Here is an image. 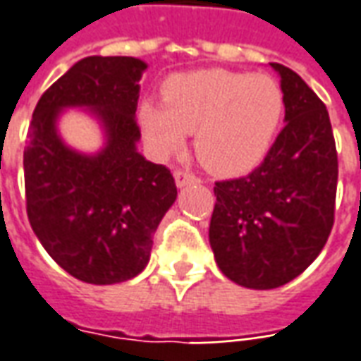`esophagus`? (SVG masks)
Returning <instances> with one entry per match:
<instances>
[{
	"mask_svg": "<svg viewBox=\"0 0 361 361\" xmlns=\"http://www.w3.org/2000/svg\"><path fill=\"white\" fill-rule=\"evenodd\" d=\"M173 178H176V185H178V188H185V185H191V183H197V181H200L193 173H190V171L185 170H178L173 173Z\"/></svg>",
	"mask_w": 361,
	"mask_h": 361,
	"instance_id": "esophagus-1",
	"label": "esophagus"
}]
</instances>
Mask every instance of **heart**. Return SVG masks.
<instances>
[{
    "mask_svg": "<svg viewBox=\"0 0 361 361\" xmlns=\"http://www.w3.org/2000/svg\"><path fill=\"white\" fill-rule=\"evenodd\" d=\"M283 112V90L274 78L205 68L168 78L161 100H142L138 120L158 156L178 152L193 132V148L203 166L237 176L264 160Z\"/></svg>",
    "mask_w": 361,
    "mask_h": 361,
    "instance_id": "1",
    "label": "heart"
}]
</instances>
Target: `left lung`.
Here are the masks:
<instances>
[{
	"mask_svg": "<svg viewBox=\"0 0 361 361\" xmlns=\"http://www.w3.org/2000/svg\"><path fill=\"white\" fill-rule=\"evenodd\" d=\"M281 77L284 128L249 176L215 183L209 243L233 283L269 290L290 283L324 249L334 225L338 154L324 102L294 71Z\"/></svg>",
	"mask_w": 361,
	"mask_h": 361,
	"instance_id": "1",
	"label": "left lung"
}]
</instances>
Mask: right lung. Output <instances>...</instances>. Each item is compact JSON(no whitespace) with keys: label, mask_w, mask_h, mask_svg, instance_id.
Segmentation results:
<instances>
[{"label":"right lung","mask_w":361,"mask_h":361,"mask_svg":"<svg viewBox=\"0 0 361 361\" xmlns=\"http://www.w3.org/2000/svg\"><path fill=\"white\" fill-rule=\"evenodd\" d=\"M134 57H87L39 98L23 152L27 217L51 259L82 283H124L149 261L152 237L173 205L171 171L138 149L140 78ZM87 108L105 130L97 154L68 149L56 120Z\"/></svg>","instance_id":"add662e5"}]
</instances>
